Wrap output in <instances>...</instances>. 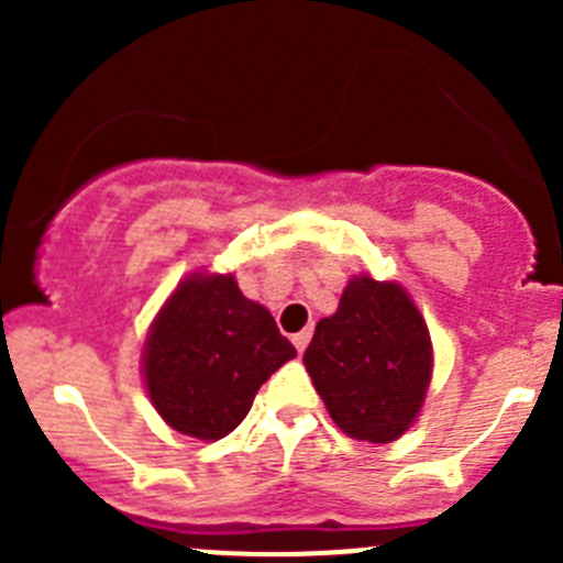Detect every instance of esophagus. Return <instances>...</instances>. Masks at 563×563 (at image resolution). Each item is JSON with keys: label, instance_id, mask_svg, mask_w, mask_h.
Listing matches in <instances>:
<instances>
[{"label": "esophagus", "instance_id": "obj_1", "mask_svg": "<svg viewBox=\"0 0 563 563\" xmlns=\"http://www.w3.org/2000/svg\"><path fill=\"white\" fill-rule=\"evenodd\" d=\"M310 338H313V329H302V332H297L294 334V345H297V351H305L308 349V343H310Z\"/></svg>", "mask_w": 563, "mask_h": 563}]
</instances>
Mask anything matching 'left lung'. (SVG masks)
Instances as JSON below:
<instances>
[{"label":"left lung","mask_w":563,"mask_h":563,"mask_svg":"<svg viewBox=\"0 0 563 563\" xmlns=\"http://www.w3.org/2000/svg\"><path fill=\"white\" fill-rule=\"evenodd\" d=\"M305 367L345 435L389 444L422 411L433 376V343L406 288L356 275L340 297L338 313L316 323Z\"/></svg>","instance_id":"left-lung-1"}]
</instances>
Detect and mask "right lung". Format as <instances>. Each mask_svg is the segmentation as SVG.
I'll return each instance as SVG.
<instances>
[{"instance_id":"obj_1","label":"right lung","mask_w":563,"mask_h":563,"mask_svg":"<svg viewBox=\"0 0 563 563\" xmlns=\"http://www.w3.org/2000/svg\"><path fill=\"white\" fill-rule=\"evenodd\" d=\"M297 356L264 305L234 275L192 272L152 321L144 384L166 424L201 441L229 435L261 384Z\"/></svg>"}]
</instances>
